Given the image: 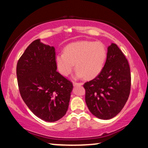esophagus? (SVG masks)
<instances>
[{
    "instance_id": "1",
    "label": "esophagus",
    "mask_w": 148,
    "mask_h": 148,
    "mask_svg": "<svg viewBox=\"0 0 148 148\" xmlns=\"http://www.w3.org/2000/svg\"><path fill=\"white\" fill-rule=\"evenodd\" d=\"M73 85H74V86H81V85H82V82H73Z\"/></svg>"
}]
</instances>
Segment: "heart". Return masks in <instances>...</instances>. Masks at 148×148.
<instances>
[{
    "mask_svg": "<svg viewBox=\"0 0 148 148\" xmlns=\"http://www.w3.org/2000/svg\"><path fill=\"white\" fill-rule=\"evenodd\" d=\"M107 58V50L101 42L78 41L68 45L64 54L56 56L59 72L64 76L70 75L74 69L78 71L76 77L91 79L101 72Z\"/></svg>",
    "mask_w": 148,
    "mask_h": 148,
    "instance_id": "b5f03b06",
    "label": "heart"
}]
</instances>
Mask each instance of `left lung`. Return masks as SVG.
I'll use <instances>...</instances> for the list:
<instances>
[{
  "mask_svg": "<svg viewBox=\"0 0 148 148\" xmlns=\"http://www.w3.org/2000/svg\"><path fill=\"white\" fill-rule=\"evenodd\" d=\"M131 82L129 62L119 47L112 43L101 72L83 84L88 110L100 119L116 116L129 97Z\"/></svg>",
  "mask_w": 148,
  "mask_h": 148,
  "instance_id": "left-lung-1",
  "label": "left lung"
}]
</instances>
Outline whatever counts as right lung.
<instances>
[{
  "mask_svg": "<svg viewBox=\"0 0 148 148\" xmlns=\"http://www.w3.org/2000/svg\"><path fill=\"white\" fill-rule=\"evenodd\" d=\"M16 73L21 97L37 117L55 122L66 114L73 84L57 71L53 47L33 41L19 59Z\"/></svg>",
  "mask_w": 148,
  "mask_h": 148,
  "instance_id": "right-lung-1",
  "label": "right lung"
}]
</instances>
